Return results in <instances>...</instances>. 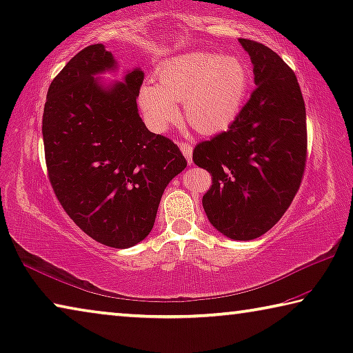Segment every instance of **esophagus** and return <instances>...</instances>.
<instances>
[{
    "mask_svg": "<svg viewBox=\"0 0 353 353\" xmlns=\"http://www.w3.org/2000/svg\"><path fill=\"white\" fill-rule=\"evenodd\" d=\"M179 148H181L182 154L185 155V159L188 160V163L192 165V152H193V146L187 141H179Z\"/></svg>",
    "mask_w": 353,
    "mask_h": 353,
    "instance_id": "esophagus-1",
    "label": "esophagus"
}]
</instances>
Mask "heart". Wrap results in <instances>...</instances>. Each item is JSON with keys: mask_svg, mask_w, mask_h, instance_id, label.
I'll list each match as a JSON object with an SVG mask.
<instances>
[{"mask_svg": "<svg viewBox=\"0 0 353 353\" xmlns=\"http://www.w3.org/2000/svg\"><path fill=\"white\" fill-rule=\"evenodd\" d=\"M157 83H144L139 105L157 132L176 121L177 102L198 132L216 133L236 121L247 99L251 70L236 54L187 53L168 59L157 70Z\"/></svg>", "mask_w": 353, "mask_h": 353, "instance_id": "1", "label": "heart"}]
</instances>
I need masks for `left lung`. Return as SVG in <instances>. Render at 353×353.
<instances>
[{"mask_svg":"<svg viewBox=\"0 0 353 353\" xmlns=\"http://www.w3.org/2000/svg\"><path fill=\"white\" fill-rule=\"evenodd\" d=\"M254 72V91L236 121L194 146L193 161L212 174L203 196L216 231L253 240L279 221L306 166V110L294 70L264 43L239 39Z\"/></svg>","mask_w":353,"mask_h":353,"instance_id":"1","label":"left lung"}]
</instances>
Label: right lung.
I'll list each match as a JSON object with an SVG mask.
<instances>
[{"label": "right lung", "mask_w": 353, "mask_h": 353, "mask_svg": "<svg viewBox=\"0 0 353 353\" xmlns=\"http://www.w3.org/2000/svg\"><path fill=\"white\" fill-rule=\"evenodd\" d=\"M114 65L102 43L77 53L48 88L42 135L50 183L65 214L96 242L128 248L152 231L161 194L187 160L139 117L141 70L108 89L94 78Z\"/></svg>", "instance_id": "1"}]
</instances>
